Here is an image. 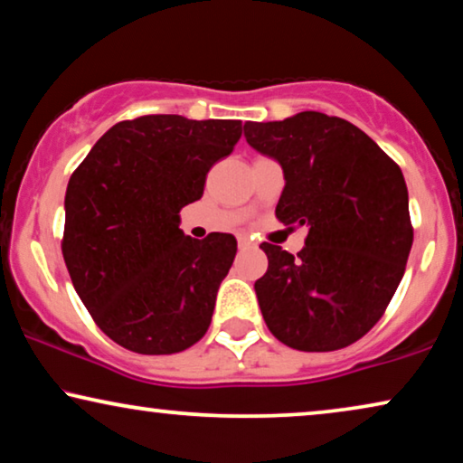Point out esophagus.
Here are the masks:
<instances>
[{"label":"esophagus","mask_w":463,"mask_h":463,"mask_svg":"<svg viewBox=\"0 0 463 463\" xmlns=\"http://www.w3.org/2000/svg\"><path fill=\"white\" fill-rule=\"evenodd\" d=\"M239 248H241V250H250V248H254V243H251L248 237H239Z\"/></svg>","instance_id":"34e87169"}]
</instances>
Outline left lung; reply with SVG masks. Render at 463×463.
<instances>
[{"label":"left lung","mask_w":463,"mask_h":463,"mask_svg":"<svg viewBox=\"0 0 463 463\" xmlns=\"http://www.w3.org/2000/svg\"><path fill=\"white\" fill-rule=\"evenodd\" d=\"M245 139L283 169L275 215L307 226L292 256L262 243L269 269L254 283L275 338L298 351H335L383 316L412 245L402 171L364 131L322 112L245 122Z\"/></svg>","instance_id":"left-lung-1"}]
</instances>
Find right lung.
<instances>
[{
	"label": "right lung",
	"instance_id": "add662e5",
	"mask_svg": "<svg viewBox=\"0 0 463 463\" xmlns=\"http://www.w3.org/2000/svg\"><path fill=\"white\" fill-rule=\"evenodd\" d=\"M241 120L141 116L114 125L73 171L65 193L63 258L95 324L146 355L201 341L237 239L184 235L180 212L207 171L241 137Z\"/></svg>",
	"mask_w": 463,
	"mask_h": 463
}]
</instances>
